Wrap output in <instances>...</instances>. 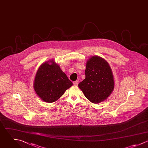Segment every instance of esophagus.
<instances>
[{
  "instance_id": "esophagus-1",
  "label": "esophagus",
  "mask_w": 148,
  "mask_h": 148,
  "mask_svg": "<svg viewBox=\"0 0 148 148\" xmlns=\"http://www.w3.org/2000/svg\"><path fill=\"white\" fill-rule=\"evenodd\" d=\"M73 84H74V85H75V86L78 85V81H74V82H73Z\"/></svg>"
}]
</instances>
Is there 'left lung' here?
Wrapping results in <instances>:
<instances>
[{
	"mask_svg": "<svg viewBox=\"0 0 148 148\" xmlns=\"http://www.w3.org/2000/svg\"><path fill=\"white\" fill-rule=\"evenodd\" d=\"M85 96L93 103H99L111 94L114 81L108 62L100 56L89 59L85 69V79L78 84Z\"/></svg>",
	"mask_w": 148,
	"mask_h": 148,
	"instance_id": "obj_1",
	"label": "left lung"
}]
</instances>
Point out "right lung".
I'll return each mask as SVG.
<instances>
[{"label": "right lung", "instance_id": "1", "mask_svg": "<svg viewBox=\"0 0 148 148\" xmlns=\"http://www.w3.org/2000/svg\"><path fill=\"white\" fill-rule=\"evenodd\" d=\"M52 64H49V62ZM73 85L66 74L53 60L42 64L38 69L34 82L37 95L43 101L52 103L58 100Z\"/></svg>", "mask_w": 148, "mask_h": 148}]
</instances>
